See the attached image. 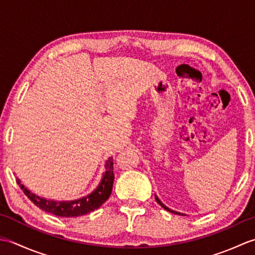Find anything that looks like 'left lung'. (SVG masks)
Masks as SVG:
<instances>
[{
	"label": "left lung",
	"mask_w": 255,
	"mask_h": 255,
	"mask_svg": "<svg viewBox=\"0 0 255 255\" xmlns=\"http://www.w3.org/2000/svg\"><path fill=\"white\" fill-rule=\"evenodd\" d=\"M154 196H155V200H156V203L158 204H160V206H162V208H164L165 210H167V211H170V213H172V214H175V215H180V216H185V214H182V213H178V211H174V210H172V209H170L169 207H166V206L161 202V200L159 199V197L156 196V195L154 194Z\"/></svg>",
	"instance_id": "obj_1"
}]
</instances>
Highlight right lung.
Masks as SVG:
<instances>
[{"label":"right lung","instance_id":"right-lung-1","mask_svg":"<svg viewBox=\"0 0 255 255\" xmlns=\"http://www.w3.org/2000/svg\"><path fill=\"white\" fill-rule=\"evenodd\" d=\"M113 156H111L105 162V172L103 173L102 180L97 187L91 194L75 200H60L59 202V200L40 197L25 187L18 177H16V182H17L26 196L37 207L47 211V213L56 215L58 217H78V216L86 215L91 213V211L100 208L110 198L113 189L114 178H115L113 171Z\"/></svg>","mask_w":255,"mask_h":255}]
</instances>
